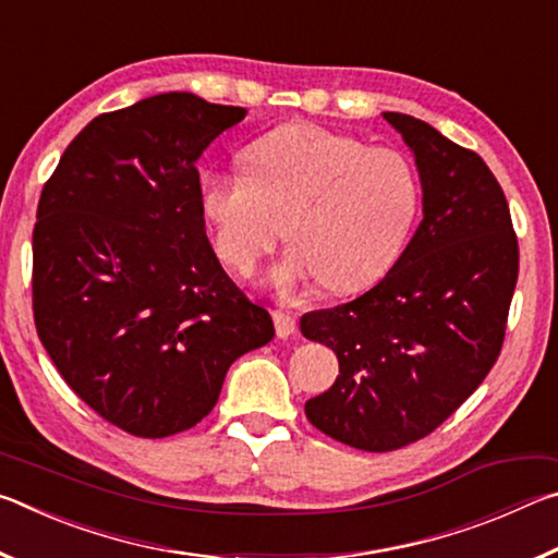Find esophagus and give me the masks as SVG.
Listing matches in <instances>:
<instances>
[{
    "label": "esophagus",
    "mask_w": 558,
    "mask_h": 558,
    "mask_svg": "<svg viewBox=\"0 0 558 558\" xmlns=\"http://www.w3.org/2000/svg\"><path fill=\"white\" fill-rule=\"evenodd\" d=\"M272 323H276V332H278V337H282V339L298 332L295 315L286 313V310H276V313H272Z\"/></svg>",
    "instance_id": "1"
}]
</instances>
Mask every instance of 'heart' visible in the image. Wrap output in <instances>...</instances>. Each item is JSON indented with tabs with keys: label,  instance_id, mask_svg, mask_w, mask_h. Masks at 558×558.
<instances>
[{
	"label": "heart",
	"instance_id": "1",
	"mask_svg": "<svg viewBox=\"0 0 558 558\" xmlns=\"http://www.w3.org/2000/svg\"><path fill=\"white\" fill-rule=\"evenodd\" d=\"M243 165L248 175L202 172L199 209L239 276L276 248L286 223L295 248L272 270L280 290L366 286L391 266L418 209V184L399 153L310 122L266 132L245 147Z\"/></svg>",
	"mask_w": 558,
	"mask_h": 558
}]
</instances>
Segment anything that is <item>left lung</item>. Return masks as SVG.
Segmentation results:
<instances>
[{
	"label": "left lung",
	"instance_id": "left-lung-1",
	"mask_svg": "<svg viewBox=\"0 0 558 558\" xmlns=\"http://www.w3.org/2000/svg\"><path fill=\"white\" fill-rule=\"evenodd\" d=\"M384 120L413 153L423 221L369 292L300 319L339 359L332 389L305 403L307 421L369 452L428 436L483 384L519 272L512 216L483 157L403 112Z\"/></svg>",
	"mask_w": 558,
	"mask_h": 558
}]
</instances>
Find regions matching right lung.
<instances>
[{
    "label": "right lung",
    "instance_id": "add662e5",
    "mask_svg": "<svg viewBox=\"0 0 558 558\" xmlns=\"http://www.w3.org/2000/svg\"><path fill=\"white\" fill-rule=\"evenodd\" d=\"M245 112L159 93L90 120L44 184L36 332L65 384L132 436L196 426L235 359L276 335L221 268L196 194L202 153Z\"/></svg>",
    "mask_w": 558,
    "mask_h": 558
}]
</instances>
